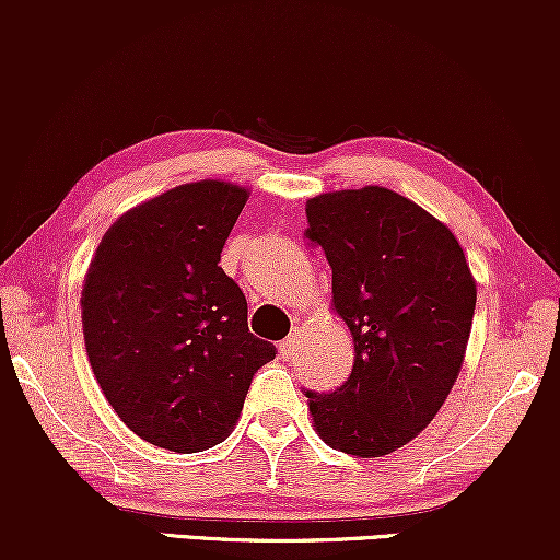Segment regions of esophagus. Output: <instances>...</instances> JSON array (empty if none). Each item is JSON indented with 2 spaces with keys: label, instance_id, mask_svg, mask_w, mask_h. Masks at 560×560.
<instances>
[{
  "label": "esophagus",
  "instance_id": "34e87169",
  "mask_svg": "<svg viewBox=\"0 0 560 560\" xmlns=\"http://www.w3.org/2000/svg\"><path fill=\"white\" fill-rule=\"evenodd\" d=\"M279 350H281V355L287 358V361H294V358H298V352H300V326H294L292 334H289L284 342L279 345Z\"/></svg>",
  "mask_w": 560,
  "mask_h": 560
}]
</instances>
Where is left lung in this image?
<instances>
[{
    "mask_svg": "<svg viewBox=\"0 0 560 560\" xmlns=\"http://www.w3.org/2000/svg\"><path fill=\"white\" fill-rule=\"evenodd\" d=\"M307 242L331 266V307L355 342L352 374L307 392L334 450L382 458L432 423L464 365L477 281L455 234L413 199L339 189L305 202Z\"/></svg>",
    "mask_w": 560,
    "mask_h": 560,
    "instance_id": "8db88e82",
    "label": "left lung"
}]
</instances>
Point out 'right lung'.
I'll return each instance as SVG.
<instances>
[{"label":"right lung","instance_id":"1","mask_svg":"<svg viewBox=\"0 0 560 560\" xmlns=\"http://www.w3.org/2000/svg\"><path fill=\"white\" fill-rule=\"evenodd\" d=\"M247 197L221 178L173 186L120 215L83 276L96 384L133 434L173 453L226 440L255 371L276 358L218 266Z\"/></svg>","mask_w":560,"mask_h":560}]
</instances>
